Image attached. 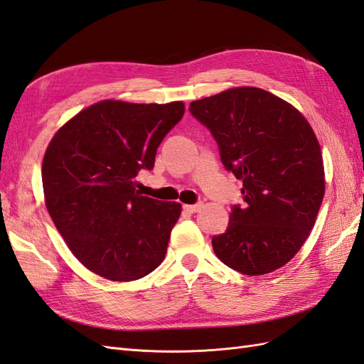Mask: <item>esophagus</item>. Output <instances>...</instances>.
<instances>
[{
    "label": "esophagus",
    "mask_w": 364,
    "mask_h": 364,
    "mask_svg": "<svg viewBox=\"0 0 364 364\" xmlns=\"http://www.w3.org/2000/svg\"><path fill=\"white\" fill-rule=\"evenodd\" d=\"M200 208H202V203L200 202L199 203H193V205H183V210L188 211V213H198V211H200Z\"/></svg>",
    "instance_id": "obj_1"
}]
</instances>
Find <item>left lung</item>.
<instances>
[{
  "mask_svg": "<svg viewBox=\"0 0 364 364\" xmlns=\"http://www.w3.org/2000/svg\"><path fill=\"white\" fill-rule=\"evenodd\" d=\"M218 142L225 168L243 182L215 255L245 276L287 264L308 239L325 196L316 134L291 104L255 87L230 88L190 104Z\"/></svg>",
  "mask_w": 364,
  "mask_h": 364,
  "instance_id": "8db88e82",
  "label": "left lung"
}]
</instances>
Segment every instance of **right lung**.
<instances>
[{
	"mask_svg": "<svg viewBox=\"0 0 364 364\" xmlns=\"http://www.w3.org/2000/svg\"><path fill=\"white\" fill-rule=\"evenodd\" d=\"M185 113L183 102L101 101L48 144L43 188L48 214L85 268L132 282L162 263L181 203L142 196L134 178Z\"/></svg>",
	"mask_w": 364,
	"mask_h": 364,
	"instance_id": "right-lung-1",
	"label": "right lung"
}]
</instances>
